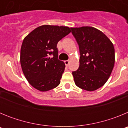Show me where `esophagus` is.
Segmentation results:
<instances>
[{"instance_id": "1", "label": "esophagus", "mask_w": 128, "mask_h": 128, "mask_svg": "<svg viewBox=\"0 0 128 128\" xmlns=\"http://www.w3.org/2000/svg\"><path fill=\"white\" fill-rule=\"evenodd\" d=\"M65 65H66V66H68V64H69V61H68V60L65 61Z\"/></svg>"}]
</instances>
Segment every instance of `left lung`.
<instances>
[{
	"label": "left lung",
	"instance_id": "left-lung-1",
	"mask_svg": "<svg viewBox=\"0 0 128 128\" xmlns=\"http://www.w3.org/2000/svg\"><path fill=\"white\" fill-rule=\"evenodd\" d=\"M80 52V66L72 72L80 88L94 91L108 81L115 63V49L110 40L93 27L71 28Z\"/></svg>",
	"mask_w": 128,
	"mask_h": 128
}]
</instances>
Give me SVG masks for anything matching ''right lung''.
I'll list each match as a JSON object with an SVG mask.
<instances>
[{
	"mask_svg": "<svg viewBox=\"0 0 128 128\" xmlns=\"http://www.w3.org/2000/svg\"><path fill=\"white\" fill-rule=\"evenodd\" d=\"M70 32L65 26L44 25L24 39L20 64L29 84L37 90L48 91L60 83L65 65L58 58L57 44Z\"/></svg>",
	"mask_w": 128,
	"mask_h": 128,
	"instance_id": "obj_1",
	"label": "right lung"
}]
</instances>
